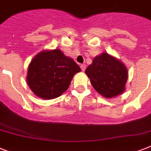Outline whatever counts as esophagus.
Returning <instances> with one entry per match:
<instances>
[{"label": "esophagus", "instance_id": "esophagus-1", "mask_svg": "<svg viewBox=\"0 0 151 151\" xmlns=\"http://www.w3.org/2000/svg\"><path fill=\"white\" fill-rule=\"evenodd\" d=\"M81 70L85 71V69H86V65H85V64H82V65L81 66Z\"/></svg>", "mask_w": 151, "mask_h": 151}]
</instances>
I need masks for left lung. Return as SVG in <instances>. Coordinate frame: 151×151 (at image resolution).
<instances>
[{
	"label": "left lung",
	"instance_id": "8db88e82",
	"mask_svg": "<svg viewBox=\"0 0 151 151\" xmlns=\"http://www.w3.org/2000/svg\"><path fill=\"white\" fill-rule=\"evenodd\" d=\"M85 73L98 93L106 99L122 94L125 90L129 71L120 59L103 52L96 55Z\"/></svg>",
	"mask_w": 151,
	"mask_h": 151
}]
</instances>
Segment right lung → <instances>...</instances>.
I'll use <instances>...</instances> for the list:
<instances>
[{
	"label": "right lung",
	"instance_id": "obj_1",
	"mask_svg": "<svg viewBox=\"0 0 151 151\" xmlns=\"http://www.w3.org/2000/svg\"><path fill=\"white\" fill-rule=\"evenodd\" d=\"M80 66L59 48L45 49L33 58L28 66L27 83L34 94L43 99L60 96L69 88Z\"/></svg>",
	"mask_w": 151,
	"mask_h": 151
}]
</instances>
